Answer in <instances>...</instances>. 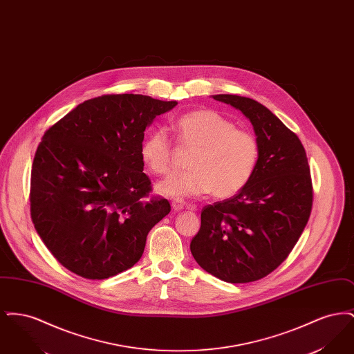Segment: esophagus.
Segmentation results:
<instances>
[{
  "label": "esophagus",
  "mask_w": 354,
  "mask_h": 354,
  "mask_svg": "<svg viewBox=\"0 0 354 354\" xmlns=\"http://www.w3.org/2000/svg\"><path fill=\"white\" fill-rule=\"evenodd\" d=\"M171 205H172V209L174 211H182L183 208H185V202H182V201H179V199H175L174 202L171 203Z\"/></svg>",
  "instance_id": "1"
}]
</instances>
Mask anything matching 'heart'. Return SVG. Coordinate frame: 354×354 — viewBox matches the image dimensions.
Wrapping results in <instances>:
<instances>
[{
    "instance_id": "heart-1",
    "label": "heart",
    "mask_w": 354,
    "mask_h": 354,
    "mask_svg": "<svg viewBox=\"0 0 354 354\" xmlns=\"http://www.w3.org/2000/svg\"><path fill=\"white\" fill-rule=\"evenodd\" d=\"M179 147L194 151L188 162L191 171L171 175L158 185V192L183 199L211 192L228 199L244 189L260 160V143L250 130L236 129L231 119L214 110H196L175 122ZM145 166L156 175L174 169L175 149L163 129L153 130L140 146Z\"/></svg>"
}]
</instances>
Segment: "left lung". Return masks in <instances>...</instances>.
<instances>
[{
	"label": "left lung",
	"instance_id": "1",
	"mask_svg": "<svg viewBox=\"0 0 354 354\" xmlns=\"http://www.w3.org/2000/svg\"><path fill=\"white\" fill-rule=\"evenodd\" d=\"M212 98L251 120L260 160L244 189L203 208L189 248L203 270L220 280L251 283L276 270L303 234L313 204L310 169L299 136L266 106L231 94Z\"/></svg>",
	"mask_w": 354,
	"mask_h": 354
}]
</instances>
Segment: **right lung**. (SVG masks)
I'll list each match as a JSON object with an SVG mask.
<instances>
[{"label": "right lung", "mask_w": 354, "mask_h": 354, "mask_svg": "<svg viewBox=\"0 0 354 354\" xmlns=\"http://www.w3.org/2000/svg\"><path fill=\"white\" fill-rule=\"evenodd\" d=\"M178 104L140 94H107L50 126L34 155L30 215L66 270L103 280L142 257L169 201L150 196L140 146L155 117Z\"/></svg>", "instance_id": "add662e5"}]
</instances>
